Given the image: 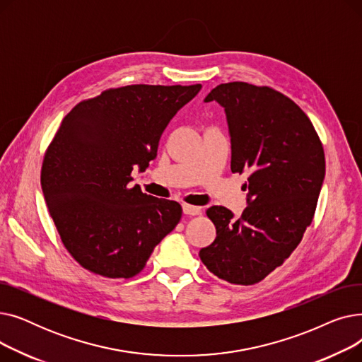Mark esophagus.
I'll return each mask as SVG.
<instances>
[{
	"label": "esophagus",
	"mask_w": 362,
	"mask_h": 362,
	"mask_svg": "<svg viewBox=\"0 0 362 362\" xmlns=\"http://www.w3.org/2000/svg\"><path fill=\"white\" fill-rule=\"evenodd\" d=\"M183 213L186 216H198L201 214V208L195 206V205H189V204H183Z\"/></svg>",
	"instance_id": "1"
}]
</instances>
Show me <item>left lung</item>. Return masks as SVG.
Returning a JSON list of instances; mask_svg holds the SVG:
<instances>
[{
	"mask_svg": "<svg viewBox=\"0 0 362 362\" xmlns=\"http://www.w3.org/2000/svg\"><path fill=\"white\" fill-rule=\"evenodd\" d=\"M224 107L232 171L248 170V206L239 218L214 205L217 236L199 251L205 267L232 284H255L286 261L314 218L326 175L325 149L305 112L270 86L229 82L205 103Z\"/></svg>",
	"mask_w": 362,
	"mask_h": 362,
	"instance_id": "left-lung-1",
	"label": "left lung"
}]
</instances>
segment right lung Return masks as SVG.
Segmentation results:
<instances>
[{"label":"right lung","mask_w":362,"mask_h":362,"mask_svg":"<svg viewBox=\"0 0 362 362\" xmlns=\"http://www.w3.org/2000/svg\"><path fill=\"white\" fill-rule=\"evenodd\" d=\"M201 85H127L81 101L48 145L41 186L69 254L108 279L139 274L182 218L176 201L130 186L132 170L157 157L160 138Z\"/></svg>","instance_id":"add662e5"}]
</instances>
